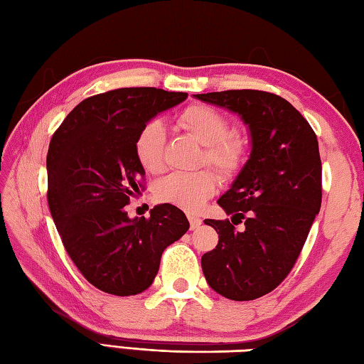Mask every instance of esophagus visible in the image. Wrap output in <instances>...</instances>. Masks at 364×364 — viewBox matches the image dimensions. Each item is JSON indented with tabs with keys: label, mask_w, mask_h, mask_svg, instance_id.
<instances>
[{
	"label": "esophagus",
	"mask_w": 364,
	"mask_h": 364,
	"mask_svg": "<svg viewBox=\"0 0 364 364\" xmlns=\"http://www.w3.org/2000/svg\"><path fill=\"white\" fill-rule=\"evenodd\" d=\"M188 220H190V228L191 230H198L201 225V218L200 217H195V215H188Z\"/></svg>",
	"instance_id": "34e87169"
}]
</instances>
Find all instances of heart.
<instances>
[{
    "instance_id": "1",
    "label": "heart",
    "mask_w": 364,
    "mask_h": 364,
    "mask_svg": "<svg viewBox=\"0 0 364 364\" xmlns=\"http://www.w3.org/2000/svg\"><path fill=\"white\" fill-rule=\"evenodd\" d=\"M179 127L191 138L204 146V160L218 173L230 176L241 166L244 142L228 133V123L214 109L190 106L177 119ZM164 142L166 127L161 120H150L136 136L134 150L139 163L149 173H160L164 166ZM217 181L209 171L198 173H174L161 179L155 187V196L160 203L195 212L214 195Z\"/></svg>"
}]
</instances>
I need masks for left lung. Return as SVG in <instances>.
<instances>
[{"mask_svg": "<svg viewBox=\"0 0 364 364\" xmlns=\"http://www.w3.org/2000/svg\"><path fill=\"white\" fill-rule=\"evenodd\" d=\"M193 97L236 114L250 138L249 159L217 201L231 221L245 220V230L205 218L218 232V244L201 258L204 277L225 298L257 299L289 276L320 210L317 136L277 95L228 90Z\"/></svg>", "mask_w": 364, "mask_h": 364, "instance_id": "8db88e82", "label": "left lung"}]
</instances>
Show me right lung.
Instances as JSON below:
<instances>
[{"label":"right lung","mask_w":364,"mask_h":364,"mask_svg":"<svg viewBox=\"0 0 364 364\" xmlns=\"http://www.w3.org/2000/svg\"><path fill=\"white\" fill-rule=\"evenodd\" d=\"M188 95L117 88L79 102L53 134L47 154L50 214L68 255L88 282L115 296L152 285L161 253L187 232L181 209L159 204L150 218L125 205L146 176L136 156L141 128Z\"/></svg>","instance_id":"obj_1"}]
</instances>
